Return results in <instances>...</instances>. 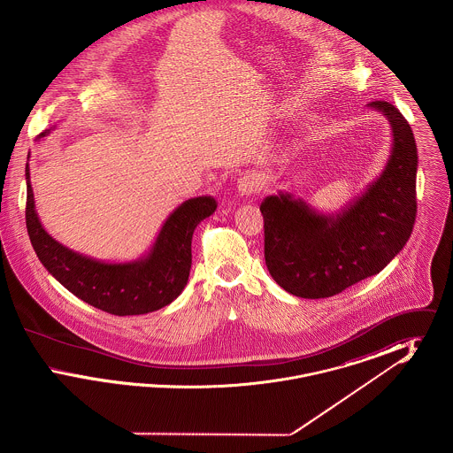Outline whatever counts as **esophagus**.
Wrapping results in <instances>:
<instances>
[{"label":"esophagus","mask_w":453,"mask_h":453,"mask_svg":"<svg viewBox=\"0 0 453 453\" xmlns=\"http://www.w3.org/2000/svg\"><path fill=\"white\" fill-rule=\"evenodd\" d=\"M263 176L257 172L244 173L239 180H237V190L241 195L257 194L263 187Z\"/></svg>","instance_id":"esophagus-1"}]
</instances>
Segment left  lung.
<instances>
[{
    "label": "left lung",
    "instance_id": "left-lung-1",
    "mask_svg": "<svg viewBox=\"0 0 453 453\" xmlns=\"http://www.w3.org/2000/svg\"><path fill=\"white\" fill-rule=\"evenodd\" d=\"M392 150L380 176L340 212L319 214L290 194L266 196L265 261L273 280L302 299H326L382 272L408 242L416 220L418 150L403 113L384 100Z\"/></svg>",
    "mask_w": 453,
    "mask_h": 453
}]
</instances>
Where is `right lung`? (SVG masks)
Returning a JSON list of instances; mask_svg holds the SVG:
<instances>
[{
  "label": "right lung",
  "mask_w": 453,
  "mask_h": 453,
  "mask_svg": "<svg viewBox=\"0 0 453 453\" xmlns=\"http://www.w3.org/2000/svg\"><path fill=\"white\" fill-rule=\"evenodd\" d=\"M25 176L30 242L47 272L78 299L113 316H137L172 303L183 292L192 268L195 227L216 212L214 196H195L176 207L148 255L127 263H105L65 248L43 229L35 211L28 163Z\"/></svg>",
  "instance_id": "add662e5"
}]
</instances>
